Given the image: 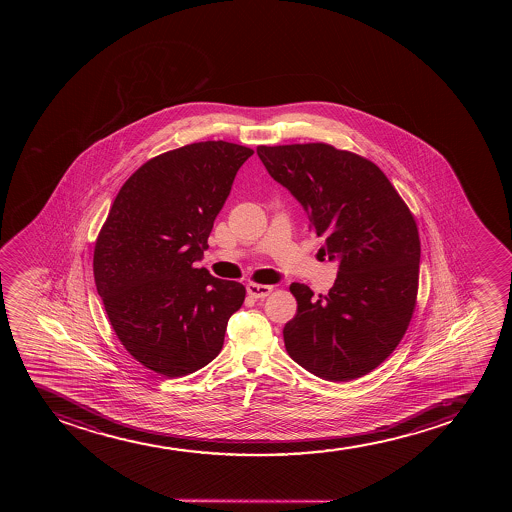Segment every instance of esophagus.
I'll list each match as a JSON object with an SVG mask.
<instances>
[{
	"label": "esophagus",
	"instance_id": "esophagus-1",
	"mask_svg": "<svg viewBox=\"0 0 512 512\" xmlns=\"http://www.w3.org/2000/svg\"><path fill=\"white\" fill-rule=\"evenodd\" d=\"M273 287L271 285H261V283H249L247 285V294L251 295L253 299H265L271 294Z\"/></svg>",
	"mask_w": 512,
	"mask_h": 512
}]
</instances>
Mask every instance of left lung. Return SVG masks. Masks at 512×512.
<instances>
[{"instance_id": "1", "label": "left lung", "mask_w": 512, "mask_h": 512, "mask_svg": "<svg viewBox=\"0 0 512 512\" xmlns=\"http://www.w3.org/2000/svg\"><path fill=\"white\" fill-rule=\"evenodd\" d=\"M270 176L306 208L319 253L338 259L326 295L292 283L288 355L331 382L352 381L400 345L417 306L420 237L400 193L374 162L328 143L256 148Z\"/></svg>"}]
</instances>
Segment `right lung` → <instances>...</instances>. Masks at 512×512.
<instances>
[{
    "instance_id": "add662e5",
    "label": "right lung",
    "mask_w": 512,
    "mask_h": 512,
    "mask_svg": "<svg viewBox=\"0 0 512 512\" xmlns=\"http://www.w3.org/2000/svg\"><path fill=\"white\" fill-rule=\"evenodd\" d=\"M253 148L200 141L160 153L119 189L94 249L95 287L133 359L164 377L210 364L246 288L203 258L213 222Z\"/></svg>"
}]
</instances>
